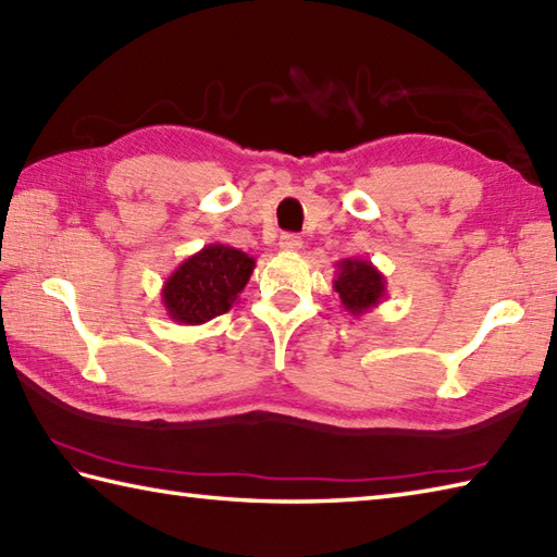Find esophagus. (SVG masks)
I'll return each instance as SVG.
<instances>
[{
    "label": "esophagus",
    "instance_id": "1",
    "mask_svg": "<svg viewBox=\"0 0 557 557\" xmlns=\"http://www.w3.org/2000/svg\"><path fill=\"white\" fill-rule=\"evenodd\" d=\"M278 247L283 251H300L302 249V239L298 235H290V233L288 235H281Z\"/></svg>",
    "mask_w": 557,
    "mask_h": 557
}]
</instances>
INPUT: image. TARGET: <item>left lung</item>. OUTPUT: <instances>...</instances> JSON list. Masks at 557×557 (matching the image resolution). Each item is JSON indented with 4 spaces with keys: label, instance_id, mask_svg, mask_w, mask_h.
Wrapping results in <instances>:
<instances>
[{
    "label": "left lung",
    "instance_id": "left-lung-1",
    "mask_svg": "<svg viewBox=\"0 0 557 557\" xmlns=\"http://www.w3.org/2000/svg\"><path fill=\"white\" fill-rule=\"evenodd\" d=\"M385 283V276L369 259H342L337 261L332 286L339 293L342 308L354 318H361L381 306L387 290Z\"/></svg>",
    "mask_w": 557,
    "mask_h": 557
}]
</instances>
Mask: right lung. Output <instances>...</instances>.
Wrapping results in <instances>:
<instances>
[{
  "mask_svg": "<svg viewBox=\"0 0 557 557\" xmlns=\"http://www.w3.org/2000/svg\"><path fill=\"white\" fill-rule=\"evenodd\" d=\"M255 264V257L220 243L184 259L162 286V306L170 320L203 324L227 312L245 290Z\"/></svg>",
  "mask_w": 557,
  "mask_h": 557,
  "instance_id": "add662e5",
  "label": "right lung"
}]
</instances>
